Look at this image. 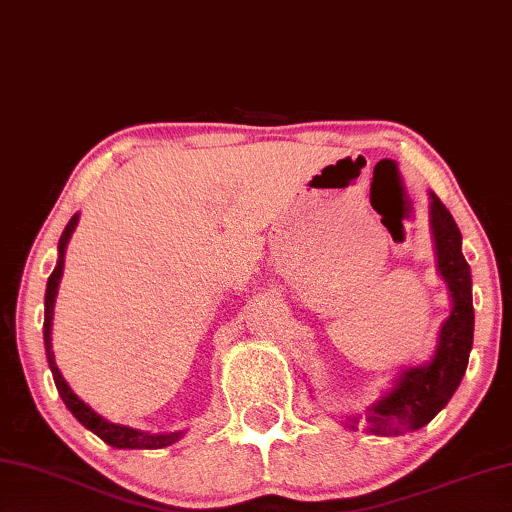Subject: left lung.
<instances>
[{"label":"left lung","mask_w":512,"mask_h":512,"mask_svg":"<svg viewBox=\"0 0 512 512\" xmlns=\"http://www.w3.org/2000/svg\"><path fill=\"white\" fill-rule=\"evenodd\" d=\"M431 230L435 241L437 271L449 287L451 314L442 323L433 360L405 369L392 392L373 403L364 415L371 435H405L419 431L440 412L465 376L474 342L472 271L462 255V237L456 221L442 200L431 193ZM360 417H351L348 428H358Z\"/></svg>","instance_id":"1"}]
</instances>
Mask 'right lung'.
I'll return each instance as SVG.
<instances>
[{
    "label": "right lung",
    "mask_w": 512,
    "mask_h": 512,
    "mask_svg": "<svg viewBox=\"0 0 512 512\" xmlns=\"http://www.w3.org/2000/svg\"><path fill=\"white\" fill-rule=\"evenodd\" d=\"M79 221V214H75L70 218V223L63 230L61 239H59V259H56V266L47 280V291H45V323H43V335H45V353H47V362H50L52 376L56 389H59L63 403L68 405V410L75 415V419L79 421L81 426H86L88 431H93L100 440H104L116 449H164V446H170L173 442H177L182 437V433H143L136 431V428L129 426H120V424H111L104 417L97 415L95 410H91V405H86L79 396L72 392L70 385L66 383V378L61 376L59 367L54 362V351H52V319H54V300L56 294H59V282L63 275V257H66V246L75 232Z\"/></svg>",
    "instance_id": "1"
}]
</instances>
